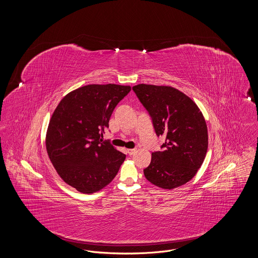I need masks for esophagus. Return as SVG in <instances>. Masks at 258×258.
<instances>
[{
	"label": "esophagus",
	"mask_w": 258,
	"mask_h": 258,
	"mask_svg": "<svg viewBox=\"0 0 258 258\" xmlns=\"http://www.w3.org/2000/svg\"><path fill=\"white\" fill-rule=\"evenodd\" d=\"M135 152H136V149H128V150L126 151V153H127L130 156L135 155Z\"/></svg>",
	"instance_id": "esophagus-1"
}]
</instances>
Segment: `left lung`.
I'll use <instances>...</instances> for the list:
<instances>
[{
    "instance_id": "obj_1",
    "label": "left lung",
    "mask_w": 258,
    "mask_h": 258,
    "mask_svg": "<svg viewBox=\"0 0 258 258\" xmlns=\"http://www.w3.org/2000/svg\"><path fill=\"white\" fill-rule=\"evenodd\" d=\"M133 90L147 110L157 136H164L161 151L152 153L144 169L149 182L171 189L191 180L208 149L205 119L197 104L179 90L139 84Z\"/></svg>"
}]
</instances>
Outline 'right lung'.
Here are the masks:
<instances>
[{"label": "right lung", "instance_id": "obj_1", "mask_svg": "<svg viewBox=\"0 0 258 258\" xmlns=\"http://www.w3.org/2000/svg\"><path fill=\"white\" fill-rule=\"evenodd\" d=\"M131 87L87 85L61 99L50 120L46 150L61 179L83 194L103 188L115 178L125 159L100 137L117 104Z\"/></svg>", "mask_w": 258, "mask_h": 258}]
</instances>
